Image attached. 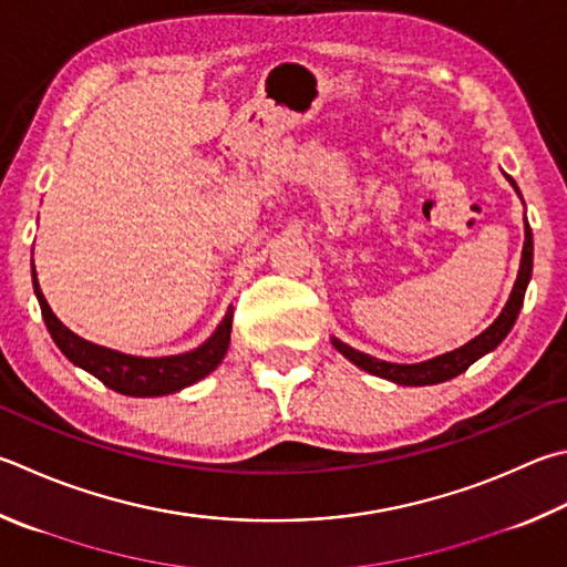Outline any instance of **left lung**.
<instances>
[{
  "label": "left lung",
  "mask_w": 567,
  "mask_h": 567,
  "mask_svg": "<svg viewBox=\"0 0 567 567\" xmlns=\"http://www.w3.org/2000/svg\"><path fill=\"white\" fill-rule=\"evenodd\" d=\"M506 178L520 195L516 181H513L508 173H506ZM530 272H533V233H530V225L526 220V243H523L520 270L516 277V285H513L508 302H506V307H503V312L496 317V322H493L486 332H481L476 339H471L468 344H463V347L454 349V352H446V354L429 359V362H419V364L384 362V359L369 357L364 352H359V349H354V347L339 342L337 337H332V344L339 354H344L349 362L357 364L359 369H364V372L374 374V377L389 379V382L401 384V386H429V384L449 382V379H454V377L466 372V369L476 362V359L493 352V349H496L503 339H506L513 324H516V317L523 307V297H526Z\"/></svg>",
  "instance_id": "1"
}]
</instances>
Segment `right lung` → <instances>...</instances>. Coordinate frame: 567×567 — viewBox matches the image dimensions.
<instances>
[{
    "instance_id": "add662e5",
    "label": "right lung",
    "mask_w": 567,
    "mask_h": 567,
    "mask_svg": "<svg viewBox=\"0 0 567 567\" xmlns=\"http://www.w3.org/2000/svg\"><path fill=\"white\" fill-rule=\"evenodd\" d=\"M32 282H34L39 307H41V317H44L49 334L56 342V347L64 352V357L71 364H76L84 369V372L94 374L99 382H104L109 389L118 391V394H126V396L176 394V391L200 382L203 377H208L213 369L223 362V357L230 347L233 310H228L218 329H215V332L205 339L198 349H193V352H185V354L133 357V354L116 352V349L99 347L71 332V329L61 324V319L51 312L47 297L39 290L34 267H32Z\"/></svg>"
}]
</instances>
